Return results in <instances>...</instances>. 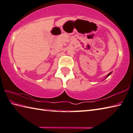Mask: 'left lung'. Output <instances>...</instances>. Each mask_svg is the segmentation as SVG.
<instances>
[{"mask_svg":"<svg viewBox=\"0 0 133 133\" xmlns=\"http://www.w3.org/2000/svg\"><path fill=\"white\" fill-rule=\"evenodd\" d=\"M111 72H110V74H108V75H107V77H106V78H107V77H108V76H109V75H110V74H111Z\"/></svg>","mask_w":133,"mask_h":133,"instance_id":"obj_1","label":"left lung"}]
</instances>
